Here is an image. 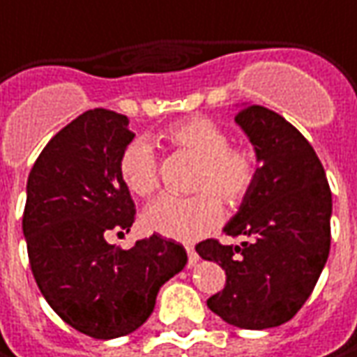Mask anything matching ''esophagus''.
Segmentation results:
<instances>
[{"mask_svg":"<svg viewBox=\"0 0 357 357\" xmlns=\"http://www.w3.org/2000/svg\"><path fill=\"white\" fill-rule=\"evenodd\" d=\"M187 255H189V265H191V267H193V265H197L199 255L195 252V248H193V246H187Z\"/></svg>","mask_w":357,"mask_h":357,"instance_id":"1","label":"esophagus"}]
</instances>
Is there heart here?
<instances>
[{
    "label": "heart",
    "instance_id": "1",
    "mask_svg": "<svg viewBox=\"0 0 357 357\" xmlns=\"http://www.w3.org/2000/svg\"><path fill=\"white\" fill-rule=\"evenodd\" d=\"M164 137L176 150L199 160L193 178L197 195L181 199L162 195L142 213V226L164 238L191 243L209 234L222 220V199L238 207L257 181V158L245 148L230 146L228 131L207 116H191L170 125ZM119 174L125 187L148 197L158 187L154 148L146 139L129 142L119 156Z\"/></svg>",
    "mask_w": 357,
    "mask_h": 357
}]
</instances>
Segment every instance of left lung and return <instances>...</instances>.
<instances>
[{"label":"left lung","mask_w":357,"mask_h":357,"mask_svg":"<svg viewBox=\"0 0 357 357\" xmlns=\"http://www.w3.org/2000/svg\"><path fill=\"white\" fill-rule=\"evenodd\" d=\"M234 121L259 164L252 191L224 226L243 243L207 238L195 250L226 271L209 310L228 325L261 331L288 323L314 290L331 248L333 199L312 146L282 114L243 105Z\"/></svg>","instance_id":"1"}]
</instances>
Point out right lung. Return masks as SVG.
I'll use <instances>...</instances> for the list:
<instances>
[{"label":"right lung","mask_w":357,"mask_h":357,"mask_svg":"<svg viewBox=\"0 0 357 357\" xmlns=\"http://www.w3.org/2000/svg\"><path fill=\"white\" fill-rule=\"evenodd\" d=\"M133 137L125 114L86 111L45 146L26 183L22 232L36 286L69 327L94 339L139 329L187 265V250L160 234L129 250L109 243L135 220L119 174Z\"/></svg>","instance_id":"obj_1"}]
</instances>
